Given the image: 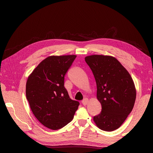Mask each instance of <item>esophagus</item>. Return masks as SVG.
Returning <instances> with one entry per match:
<instances>
[{"mask_svg": "<svg viewBox=\"0 0 153 153\" xmlns=\"http://www.w3.org/2000/svg\"><path fill=\"white\" fill-rule=\"evenodd\" d=\"M87 102H88V99H86V98L82 100V103L83 104V105H86L87 104Z\"/></svg>", "mask_w": 153, "mask_h": 153, "instance_id": "34e87169", "label": "esophagus"}]
</instances>
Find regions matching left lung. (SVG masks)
<instances>
[{
	"mask_svg": "<svg viewBox=\"0 0 153 153\" xmlns=\"http://www.w3.org/2000/svg\"><path fill=\"white\" fill-rule=\"evenodd\" d=\"M95 77L97 98L102 110L93 117L103 131L119 128L134 108L136 99L135 84L130 74L112 56L94 54L85 58Z\"/></svg>",
	"mask_w": 153,
	"mask_h": 153,
	"instance_id": "1",
	"label": "left lung"
}]
</instances>
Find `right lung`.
Listing matches in <instances>:
<instances>
[{
	"label": "right lung",
	"instance_id": "right-lung-1",
	"mask_svg": "<svg viewBox=\"0 0 153 153\" xmlns=\"http://www.w3.org/2000/svg\"><path fill=\"white\" fill-rule=\"evenodd\" d=\"M76 55L50 56L29 76L26 98L32 112L47 128L56 130L73 120L79 102L71 100L64 87V77Z\"/></svg>",
	"mask_w": 153,
	"mask_h": 153
}]
</instances>
